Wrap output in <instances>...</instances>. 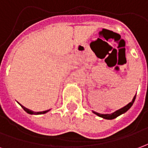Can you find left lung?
Wrapping results in <instances>:
<instances>
[{"label": "left lung", "instance_id": "left-lung-1", "mask_svg": "<svg viewBox=\"0 0 148 148\" xmlns=\"http://www.w3.org/2000/svg\"><path fill=\"white\" fill-rule=\"evenodd\" d=\"M136 94L134 96L132 101L130 103H128L127 106H125L124 107H123V108L118 109V110L115 111L114 112H112V113H110V114H101V113H98V112H97L94 111H93V112L94 114H96L97 116H100V117H102L104 118V119H106V120H112V119H115V118H116L117 116H119L120 115L123 114L124 112H126L128 109H130L131 107H132V106L133 105L135 100H136Z\"/></svg>", "mask_w": 148, "mask_h": 148}]
</instances>
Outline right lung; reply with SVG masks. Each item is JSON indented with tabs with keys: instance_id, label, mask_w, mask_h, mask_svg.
<instances>
[{
	"instance_id": "right-lung-1",
	"label": "right lung",
	"mask_w": 148,
	"mask_h": 148,
	"mask_svg": "<svg viewBox=\"0 0 148 148\" xmlns=\"http://www.w3.org/2000/svg\"><path fill=\"white\" fill-rule=\"evenodd\" d=\"M19 105H20V106H21V107L23 108V109H24V111L26 112H27L28 114H31V115H40V114H44V113H47V112H49V111H50V110H51V109H48V110H46V111L34 112V111H32V110H30V109H27V108H25L24 106H22V105H21L20 103H19Z\"/></svg>"
}]
</instances>
